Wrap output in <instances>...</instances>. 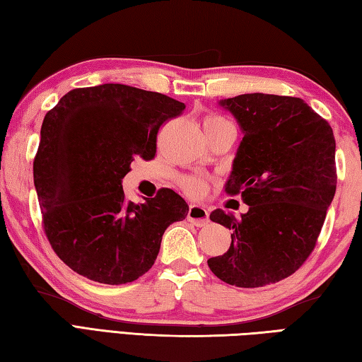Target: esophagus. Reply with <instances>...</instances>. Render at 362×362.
I'll return each instance as SVG.
<instances>
[{"label":"esophagus","mask_w":362,"mask_h":362,"mask_svg":"<svg viewBox=\"0 0 362 362\" xmlns=\"http://www.w3.org/2000/svg\"><path fill=\"white\" fill-rule=\"evenodd\" d=\"M187 221L192 222L197 227H203L208 223V211L199 204H190L187 211Z\"/></svg>","instance_id":"esophagus-1"}]
</instances>
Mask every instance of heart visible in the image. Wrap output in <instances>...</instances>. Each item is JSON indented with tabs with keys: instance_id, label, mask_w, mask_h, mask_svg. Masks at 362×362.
Returning a JSON list of instances; mask_svg holds the SVG:
<instances>
[{
	"instance_id": "heart-1",
	"label": "heart",
	"mask_w": 362,
	"mask_h": 362,
	"mask_svg": "<svg viewBox=\"0 0 362 362\" xmlns=\"http://www.w3.org/2000/svg\"><path fill=\"white\" fill-rule=\"evenodd\" d=\"M231 122L228 119H225L222 115H217V113H209L204 117L203 119V127H204V132L206 134H213L216 131H219L223 126H230ZM181 187L184 192L190 197H200L206 186H204V181L202 178H197V176H184L180 181Z\"/></svg>"
}]
</instances>
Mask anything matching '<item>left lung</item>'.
Masks as SVG:
<instances>
[{"label":"left lung","instance_id":"1","mask_svg":"<svg viewBox=\"0 0 362 362\" xmlns=\"http://www.w3.org/2000/svg\"><path fill=\"white\" fill-rule=\"evenodd\" d=\"M221 104L244 132L225 192L249 211L209 216L231 230V244L208 266L225 284L258 288L291 276L315 249L336 194V140L299 98L254 93Z\"/></svg>","mask_w":362,"mask_h":362}]
</instances>
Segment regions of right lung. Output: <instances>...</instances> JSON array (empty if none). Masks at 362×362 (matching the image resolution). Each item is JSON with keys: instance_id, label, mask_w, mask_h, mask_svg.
<instances>
[{"instance_id": "add662e5", "label": "right lung", "mask_w": 362, "mask_h": 362, "mask_svg": "<svg viewBox=\"0 0 362 362\" xmlns=\"http://www.w3.org/2000/svg\"><path fill=\"white\" fill-rule=\"evenodd\" d=\"M184 110L160 93L105 83L75 88L47 112L33 175L52 249L90 281H137L158 258L163 231L189 206L172 189L126 202L135 158L153 160L159 129Z\"/></svg>"}]
</instances>
